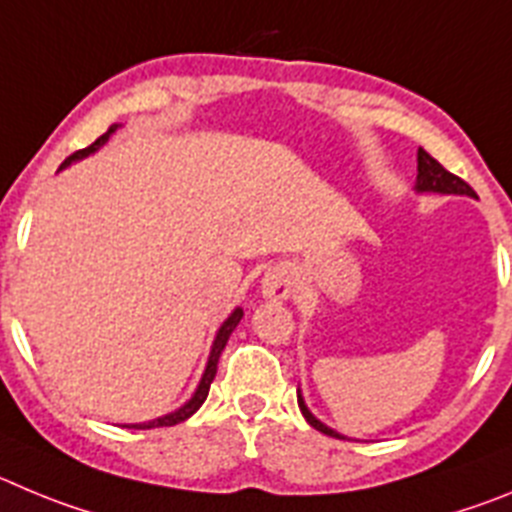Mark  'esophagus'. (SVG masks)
<instances>
[{"instance_id":"34e87169","label":"esophagus","mask_w":512,"mask_h":512,"mask_svg":"<svg viewBox=\"0 0 512 512\" xmlns=\"http://www.w3.org/2000/svg\"><path fill=\"white\" fill-rule=\"evenodd\" d=\"M296 290V275L288 267H273L262 278V293L273 301H285Z\"/></svg>"}]
</instances>
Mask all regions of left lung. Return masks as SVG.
Listing matches in <instances>:
<instances>
[{"instance_id":"left-lung-1","label":"left lung","mask_w":512,"mask_h":512,"mask_svg":"<svg viewBox=\"0 0 512 512\" xmlns=\"http://www.w3.org/2000/svg\"><path fill=\"white\" fill-rule=\"evenodd\" d=\"M416 191H434V193H459V196H477V193L472 191V186L469 183H464L462 178L454 176V173H449V170L444 168V165L439 163V160H434L431 155L423 150V147H418V181H416ZM298 408H301L303 418H306L308 423H311L316 431H321V434L326 436H334V439H347V436L336 434L334 428L324 426V423L319 421V418L313 416L311 411L306 408V403H303L301 393H298Z\"/></svg>"}]
</instances>
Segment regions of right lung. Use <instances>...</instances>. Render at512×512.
<instances>
[{
  "mask_svg": "<svg viewBox=\"0 0 512 512\" xmlns=\"http://www.w3.org/2000/svg\"><path fill=\"white\" fill-rule=\"evenodd\" d=\"M114 130H117V124H112V127H109V130L104 132V135H101L99 140L91 142L89 147H84V150H78V153H73L71 158L63 160L61 168H66V165H71L73 160H81V158H86V155L94 153V150H99V147L109 140V135H112ZM239 319H242V308H234L232 316H229V319L224 321V324H222V329L216 331V339H214V344H211V354H209V362H206L204 377H201L199 388H196V393H193V398L188 400L186 405H181V408H178V411L168 413V416H163V418H155V421H147V423H130V426H127V428H160V426H176V423H183V421H186V418H191L193 413L199 411L201 403H204L206 395H209L211 382H214V377H216V365H219V357H222V352H224V347H227V342H229V336H232V331L237 329Z\"/></svg>",
  "mask_w": 512,
  "mask_h": 512,
  "instance_id": "obj_1",
  "label": "right lung"
}]
</instances>
